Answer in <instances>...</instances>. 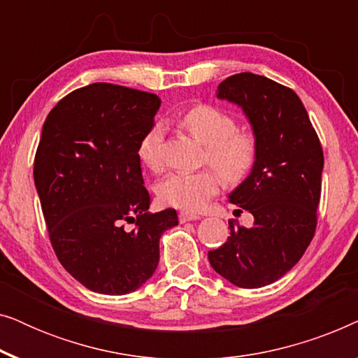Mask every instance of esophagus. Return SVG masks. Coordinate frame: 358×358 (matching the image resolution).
Instances as JSON below:
<instances>
[{
    "instance_id": "34e87169",
    "label": "esophagus",
    "mask_w": 358,
    "mask_h": 358,
    "mask_svg": "<svg viewBox=\"0 0 358 358\" xmlns=\"http://www.w3.org/2000/svg\"><path fill=\"white\" fill-rule=\"evenodd\" d=\"M200 217L195 213H189V212H179V222L180 223H187V222H194V220H199Z\"/></svg>"
}]
</instances>
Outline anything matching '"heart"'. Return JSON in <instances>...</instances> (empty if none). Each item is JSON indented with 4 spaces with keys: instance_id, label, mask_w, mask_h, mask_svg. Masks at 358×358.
<instances>
[{
    "instance_id": "b5f03b06",
    "label": "heart",
    "mask_w": 358,
    "mask_h": 358,
    "mask_svg": "<svg viewBox=\"0 0 358 358\" xmlns=\"http://www.w3.org/2000/svg\"><path fill=\"white\" fill-rule=\"evenodd\" d=\"M182 125L194 138L205 145L208 161L222 179L238 184L251 173L259 156V140L254 131L238 129L236 119L220 107L200 104L189 109ZM163 125L150 127L138 145V156L146 168L158 173L163 168L161 158ZM213 169L195 173H171L156 187L161 202L169 207L199 212L220 190V178Z\"/></svg>"
}]
</instances>
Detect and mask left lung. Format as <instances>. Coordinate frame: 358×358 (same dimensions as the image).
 Returning <instances> with one entry per match:
<instances>
[{"label":"left lung","mask_w":358,"mask_h":358,"mask_svg":"<svg viewBox=\"0 0 358 358\" xmlns=\"http://www.w3.org/2000/svg\"><path fill=\"white\" fill-rule=\"evenodd\" d=\"M217 96L244 110L259 140V156L251 174L229 194L239 212L252 213L254 224L229 222L228 241L208 251V261L233 285L266 287L300 261L315 236L324 155L290 87L238 73L220 83Z\"/></svg>","instance_id":"8db88e82"}]
</instances>
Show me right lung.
Here are the masks:
<instances>
[{
  "label": "right lung",
  "instance_id": "add662e5",
  "mask_svg": "<svg viewBox=\"0 0 358 358\" xmlns=\"http://www.w3.org/2000/svg\"><path fill=\"white\" fill-rule=\"evenodd\" d=\"M159 97L110 83L70 92L47 115L34 182L58 261L104 295L135 292L159 262V238L174 208L150 213L138 145ZM136 228L124 229V223Z\"/></svg>",
  "mask_w": 358,
  "mask_h": 358
}]
</instances>
